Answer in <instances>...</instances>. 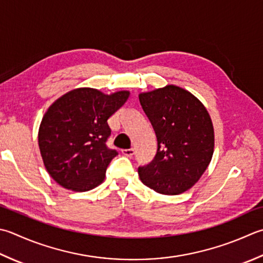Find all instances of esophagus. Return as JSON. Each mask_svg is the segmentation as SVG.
Instances as JSON below:
<instances>
[{"instance_id":"esophagus-1","label":"esophagus","mask_w":263,"mask_h":263,"mask_svg":"<svg viewBox=\"0 0 263 263\" xmlns=\"http://www.w3.org/2000/svg\"><path fill=\"white\" fill-rule=\"evenodd\" d=\"M122 154L126 157H132L133 154H135V149L133 148H130V149H123L122 151Z\"/></svg>"}]
</instances>
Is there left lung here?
Masks as SVG:
<instances>
[{
    "instance_id": "obj_1",
    "label": "left lung",
    "mask_w": 263,
    "mask_h": 263,
    "mask_svg": "<svg viewBox=\"0 0 263 263\" xmlns=\"http://www.w3.org/2000/svg\"><path fill=\"white\" fill-rule=\"evenodd\" d=\"M139 100L157 138L156 156L139 167V178L158 194L187 192L213 156L214 127L208 109L198 98L174 84L141 92Z\"/></svg>"
}]
</instances>
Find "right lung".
Masks as SVG:
<instances>
[{"mask_svg":"<svg viewBox=\"0 0 263 263\" xmlns=\"http://www.w3.org/2000/svg\"><path fill=\"white\" fill-rule=\"evenodd\" d=\"M130 91L106 95L93 87H77L59 97L43 115L39 147L46 171L73 192H87L105 180L117 153L108 149V120L125 104Z\"/></svg>","mask_w":263,"mask_h":263,"instance_id":"add662e5","label":"right lung"}]
</instances>
